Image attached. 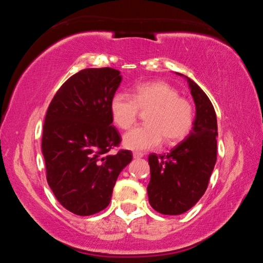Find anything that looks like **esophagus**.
I'll return each mask as SVG.
<instances>
[{
	"mask_svg": "<svg viewBox=\"0 0 263 263\" xmlns=\"http://www.w3.org/2000/svg\"><path fill=\"white\" fill-rule=\"evenodd\" d=\"M142 157H144V153H141V152H135V153H133V158H135V159H140Z\"/></svg>",
	"mask_w": 263,
	"mask_h": 263,
	"instance_id": "obj_1",
	"label": "esophagus"
}]
</instances>
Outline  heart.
I'll return each mask as SVG.
<instances>
[{"label":"heart","mask_w":263,"mask_h":263,"mask_svg":"<svg viewBox=\"0 0 263 263\" xmlns=\"http://www.w3.org/2000/svg\"><path fill=\"white\" fill-rule=\"evenodd\" d=\"M146 112L145 125L125 133L123 144L132 151H146L161 144H176L189 135L195 111L188 100L167 82L138 84L132 95L116 92L110 101V115L118 127L126 130L137 121L140 111Z\"/></svg>","instance_id":"1"}]
</instances>
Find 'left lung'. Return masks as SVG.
<instances>
[{"label": "left lung", "mask_w": 263, "mask_h": 263, "mask_svg": "<svg viewBox=\"0 0 263 263\" xmlns=\"http://www.w3.org/2000/svg\"><path fill=\"white\" fill-rule=\"evenodd\" d=\"M184 78L196 105L193 130L169 153L148 157V201L162 215L176 216L190 210L205 193L217 161L215 109L205 92L193 80Z\"/></svg>", "instance_id": "obj_1"}]
</instances>
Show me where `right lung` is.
I'll return each instance as SVG.
<instances>
[{
  "label": "right lung",
  "mask_w": 263,
  "mask_h": 263,
  "mask_svg": "<svg viewBox=\"0 0 263 263\" xmlns=\"http://www.w3.org/2000/svg\"><path fill=\"white\" fill-rule=\"evenodd\" d=\"M121 81L117 69H82L48 105L42 139L47 183L61 205L78 216L109 205L118 175L132 160L127 149L109 153L122 139L110 115Z\"/></svg>",
  "instance_id": "add662e5"
}]
</instances>
